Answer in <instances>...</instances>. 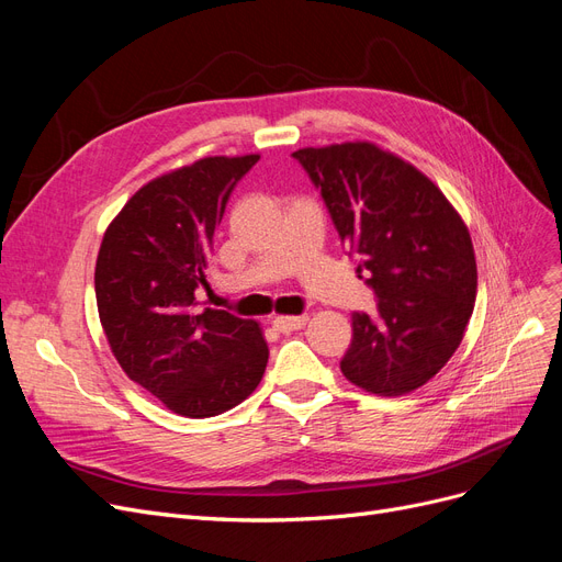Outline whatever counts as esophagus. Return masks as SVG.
<instances>
[{
	"label": "esophagus",
	"mask_w": 562,
	"mask_h": 562,
	"mask_svg": "<svg viewBox=\"0 0 562 562\" xmlns=\"http://www.w3.org/2000/svg\"><path fill=\"white\" fill-rule=\"evenodd\" d=\"M305 324H307V315H280L273 319V327L282 334L299 331L305 327Z\"/></svg>",
	"instance_id": "obj_1"
}]
</instances>
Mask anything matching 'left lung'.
I'll list each match as a JSON object with an SVG mask.
<instances>
[{"mask_svg":"<svg viewBox=\"0 0 562 562\" xmlns=\"http://www.w3.org/2000/svg\"><path fill=\"white\" fill-rule=\"evenodd\" d=\"M292 156L378 301L375 315L352 313L342 375L380 396L418 390L458 350L474 311L476 259L464 222L431 179L371 142Z\"/></svg>","mask_w":562,"mask_h":562,"instance_id":"obj_1","label":"left lung"}]
</instances>
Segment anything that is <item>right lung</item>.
<instances>
[{"label": "right lung", "instance_id": "add662e5", "mask_svg": "<svg viewBox=\"0 0 562 562\" xmlns=\"http://www.w3.org/2000/svg\"><path fill=\"white\" fill-rule=\"evenodd\" d=\"M257 160L210 156L151 179L100 245L95 299L110 348L125 375L184 418L238 406L268 364L255 319L195 301L228 198Z\"/></svg>", "mask_w": 562, "mask_h": 562}]
</instances>
